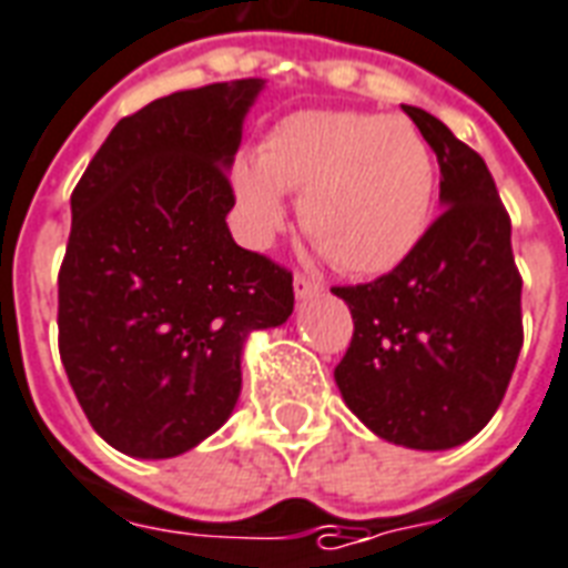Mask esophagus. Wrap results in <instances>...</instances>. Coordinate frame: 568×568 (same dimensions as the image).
I'll list each match as a JSON object with an SVG mask.
<instances>
[{
  "mask_svg": "<svg viewBox=\"0 0 568 568\" xmlns=\"http://www.w3.org/2000/svg\"><path fill=\"white\" fill-rule=\"evenodd\" d=\"M293 290H296V300H311V296H317L320 290H323V284L308 278V275H296L293 278Z\"/></svg>",
  "mask_w": 568,
  "mask_h": 568,
  "instance_id": "esophagus-1",
  "label": "esophagus"
}]
</instances>
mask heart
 Instances as JSON below:
<instances>
[{
    "label": "heart",
    "instance_id": "heart-1",
    "mask_svg": "<svg viewBox=\"0 0 568 568\" xmlns=\"http://www.w3.org/2000/svg\"><path fill=\"white\" fill-rule=\"evenodd\" d=\"M233 185L257 239L284 221V187L302 191V230L332 266L381 275L425 236L437 164L407 119L311 110L272 128L260 161H239Z\"/></svg>",
    "mask_w": 568,
    "mask_h": 568
}]
</instances>
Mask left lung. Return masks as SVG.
<instances>
[{
	"instance_id": "obj_1",
	"label": "left lung",
	"mask_w": 568,
	"mask_h": 568,
	"mask_svg": "<svg viewBox=\"0 0 568 568\" xmlns=\"http://www.w3.org/2000/svg\"><path fill=\"white\" fill-rule=\"evenodd\" d=\"M404 113L437 155L446 209L392 272L332 287L353 314L335 383L383 440L452 449L479 434L506 395L524 344L521 272L479 152L419 106Z\"/></svg>"
}]
</instances>
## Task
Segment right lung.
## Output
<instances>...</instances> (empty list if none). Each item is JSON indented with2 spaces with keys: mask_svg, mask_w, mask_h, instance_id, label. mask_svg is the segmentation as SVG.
Masks as SVG:
<instances>
[{
  "mask_svg": "<svg viewBox=\"0 0 568 568\" xmlns=\"http://www.w3.org/2000/svg\"><path fill=\"white\" fill-rule=\"evenodd\" d=\"M260 89L248 77L140 106L71 194L59 356L89 425L134 458H173L219 430L248 332L293 314V272L227 230V168Z\"/></svg>",
  "mask_w": 568,
  "mask_h": 568,
  "instance_id": "add662e5",
  "label": "right lung"
}]
</instances>
